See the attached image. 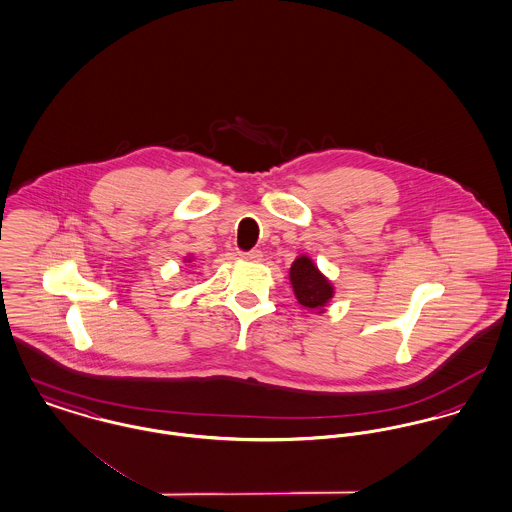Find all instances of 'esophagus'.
<instances>
[{
    "mask_svg": "<svg viewBox=\"0 0 512 512\" xmlns=\"http://www.w3.org/2000/svg\"><path fill=\"white\" fill-rule=\"evenodd\" d=\"M239 257L245 259V261H261V259H263V253H261L259 249H251V251H241Z\"/></svg>",
    "mask_w": 512,
    "mask_h": 512,
    "instance_id": "obj_1",
    "label": "esophagus"
}]
</instances>
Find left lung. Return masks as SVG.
<instances>
[{"label":"left lung","instance_id":"left-lung-1","mask_svg":"<svg viewBox=\"0 0 512 512\" xmlns=\"http://www.w3.org/2000/svg\"><path fill=\"white\" fill-rule=\"evenodd\" d=\"M290 284L294 288L296 300L308 308V310H317L319 314L323 308L329 304L333 298V286L325 276L319 273L315 267L314 261L306 255H300L292 267H290Z\"/></svg>","mask_w":512,"mask_h":512}]
</instances>
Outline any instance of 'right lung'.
<instances>
[{"mask_svg":"<svg viewBox=\"0 0 512 512\" xmlns=\"http://www.w3.org/2000/svg\"><path fill=\"white\" fill-rule=\"evenodd\" d=\"M189 263H191V259H189Z\"/></svg>","mask_w":512,"mask_h":512,"instance_id":"1","label":"right lung"}]
</instances>
